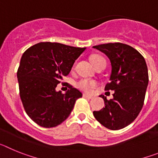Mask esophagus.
I'll return each mask as SVG.
<instances>
[{"label": "esophagus", "mask_w": 158, "mask_h": 158, "mask_svg": "<svg viewBox=\"0 0 158 158\" xmlns=\"http://www.w3.org/2000/svg\"><path fill=\"white\" fill-rule=\"evenodd\" d=\"M83 97H85V98H87V99H93V96L85 94V93H83Z\"/></svg>", "instance_id": "34e87169"}]
</instances>
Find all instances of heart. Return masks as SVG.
Masks as SVG:
<instances>
[{
  "label": "heart",
  "mask_w": 158,
  "mask_h": 158,
  "mask_svg": "<svg viewBox=\"0 0 158 158\" xmlns=\"http://www.w3.org/2000/svg\"><path fill=\"white\" fill-rule=\"evenodd\" d=\"M102 59H104V58H102L101 56H99V55H93L90 58L92 64L93 65H96L99 61ZM77 85L79 89H81L82 91L91 93H93L95 88L97 86V83L95 81L89 80V79H87V78H83V79H81L80 81H78L77 83Z\"/></svg>",
  "instance_id": "heart-1"
}]
</instances>
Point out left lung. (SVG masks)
I'll list each match as a JSON object with an SVG mask.
<instances>
[{"label":"left lung","mask_w":158,"mask_h":158,"mask_svg":"<svg viewBox=\"0 0 158 158\" xmlns=\"http://www.w3.org/2000/svg\"><path fill=\"white\" fill-rule=\"evenodd\" d=\"M110 59L111 73L105 90L115 91L113 99H104L105 107L93 111V115L107 129L116 131L135 120L144 104L149 82L145 58L139 51L124 43H114L94 46Z\"/></svg>","instance_id":"obj_1"}]
</instances>
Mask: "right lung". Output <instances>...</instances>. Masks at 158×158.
I'll use <instances>...</instances> for the list:
<instances>
[{"label":"right lung","instance_id":"right-lung-1","mask_svg":"<svg viewBox=\"0 0 158 158\" xmlns=\"http://www.w3.org/2000/svg\"><path fill=\"white\" fill-rule=\"evenodd\" d=\"M85 50L46 42L29 47L23 54L17 70L19 96L26 113L38 125L50 128L61 124L82 96L69 84L65 94L56 91V87Z\"/></svg>","mask_w":158,"mask_h":158}]
</instances>
